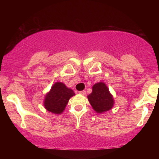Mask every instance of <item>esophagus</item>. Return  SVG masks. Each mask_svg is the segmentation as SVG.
I'll return each instance as SVG.
<instances>
[{
	"mask_svg": "<svg viewBox=\"0 0 159 159\" xmlns=\"http://www.w3.org/2000/svg\"><path fill=\"white\" fill-rule=\"evenodd\" d=\"M79 94H80V95H85L86 94V92L85 90H82V91H80Z\"/></svg>",
	"mask_w": 159,
	"mask_h": 159,
	"instance_id": "esophagus-1",
	"label": "esophagus"
}]
</instances>
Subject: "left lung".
I'll return each instance as SVG.
<instances>
[{
  "label": "left lung",
  "instance_id": "8db88e82",
  "mask_svg": "<svg viewBox=\"0 0 159 159\" xmlns=\"http://www.w3.org/2000/svg\"><path fill=\"white\" fill-rule=\"evenodd\" d=\"M88 101L93 109L98 113L109 111L114 106V99L108 88L100 82L93 86V92L88 96Z\"/></svg>",
  "mask_w": 159,
  "mask_h": 159
}]
</instances>
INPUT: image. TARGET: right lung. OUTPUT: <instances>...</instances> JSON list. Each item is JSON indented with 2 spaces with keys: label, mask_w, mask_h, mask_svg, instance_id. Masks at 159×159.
<instances>
[{
  "label": "right lung",
  "mask_w": 159,
  "mask_h": 159,
  "mask_svg": "<svg viewBox=\"0 0 159 159\" xmlns=\"http://www.w3.org/2000/svg\"><path fill=\"white\" fill-rule=\"evenodd\" d=\"M75 93L70 88L66 87L64 83L57 82L51 88L45 98L44 106L48 111L53 114H61L66 106L70 98Z\"/></svg>",
  "instance_id": "obj_1"
}]
</instances>
